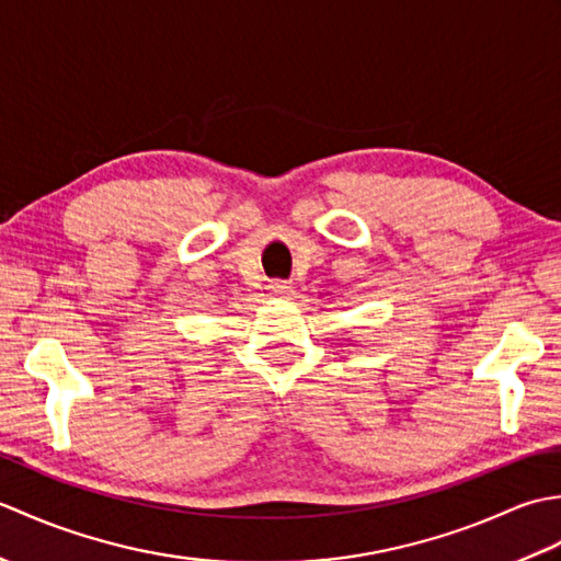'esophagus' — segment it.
Returning <instances> with one entry per match:
<instances>
[{
	"mask_svg": "<svg viewBox=\"0 0 561 561\" xmlns=\"http://www.w3.org/2000/svg\"><path fill=\"white\" fill-rule=\"evenodd\" d=\"M270 294L274 296V299H287V296H291V284L289 282H272Z\"/></svg>",
	"mask_w": 561,
	"mask_h": 561,
	"instance_id": "esophagus-1",
	"label": "esophagus"
}]
</instances>
